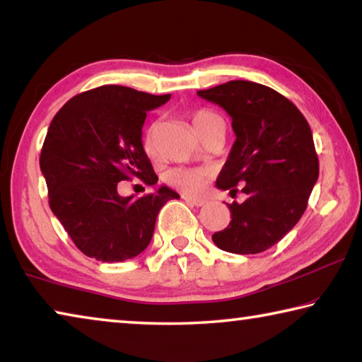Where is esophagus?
Listing matches in <instances>:
<instances>
[{
	"label": "esophagus",
	"mask_w": 362,
	"mask_h": 362,
	"mask_svg": "<svg viewBox=\"0 0 362 362\" xmlns=\"http://www.w3.org/2000/svg\"><path fill=\"white\" fill-rule=\"evenodd\" d=\"M183 199H185V203H187V204H189V206H196V207H201V206H204V204H206V201H204V199H193V198H189V196H183Z\"/></svg>",
	"instance_id": "34e87169"
}]
</instances>
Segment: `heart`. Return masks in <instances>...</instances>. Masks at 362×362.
I'll use <instances>...</instances> for the list:
<instances>
[{"mask_svg":"<svg viewBox=\"0 0 362 362\" xmlns=\"http://www.w3.org/2000/svg\"><path fill=\"white\" fill-rule=\"evenodd\" d=\"M223 124V119L217 113L211 110H198L192 115V126L194 132L201 139L206 137L214 126ZM144 151L150 158H155L158 153V142H156V124H151L145 129L142 137ZM211 170L206 168H173L164 174V182L168 185L174 187L187 194H201L207 187L209 182Z\"/></svg>","mask_w":362,"mask_h":362,"instance_id":"heart-1","label":"heart"}]
</instances>
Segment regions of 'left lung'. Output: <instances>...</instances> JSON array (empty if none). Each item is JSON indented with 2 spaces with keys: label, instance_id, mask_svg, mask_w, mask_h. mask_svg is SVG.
<instances>
[{
  "label": "left lung",
  "instance_id": "left-lung-1",
  "mask_svg": "<svg viewBox=\"0 0 362 362\" xmlns=\"http://www.w3.org/2000/svg\"><path fill=\"white\" fill-rule=\"evenodd\" d=\"M231 116L236 140L216 185L247 196L226 204L231 222L212 235L231 254H259L274 246L303 216L320 175L308 121L276 90L252 81H228L198 90Z\"/></svg>",
  "mask_w": 362,
  "mask_h": 362
}]
</instances>
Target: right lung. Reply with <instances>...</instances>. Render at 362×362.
Listing matches in <instances>:
<instances>
[{
  "label": "right lung",
  "instance_id": "1",
  "mask_svg": "<svg viewBox=\"0 0 362 362\" xmlns=\"http://www.w3.org/2000/svg\"><path fill=\"white\" fill-rule=\"evenodd\" d=\"M169 99L107 84L75 95L51 121L40 156L49 206L90 259L137 257L151 241L159 209L179 198L166 185L139 199L118 193V183L132 177L145 185L158 182L142 127L146 112Z\"/></svg>",
  "mask_w": 362,
  "mask_h": 362
}]
</instances>
